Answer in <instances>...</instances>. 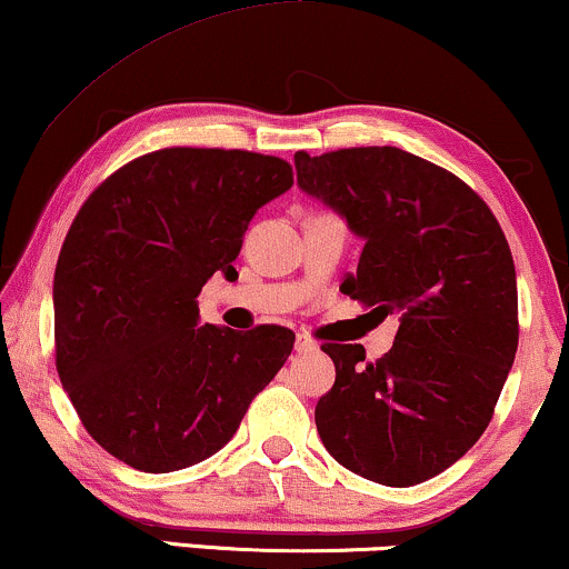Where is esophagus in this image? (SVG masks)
<instances>
[{
	"mask_svg": "<svg viewBox=\"0 0 569 569\" xmlns=\"http://www.w3.org/2000/svg\"><path fill=\"white\" fill-rule=\"evenodd\" d=\"M296 350L298 353H311V350H317V342H313L311 338H306V335H298Z\"/></svg>",
	"mask_w": 569,
	"mask_h": 569,
	"instance_id": "1",
	"label": "esophagus"
}]
</instances>
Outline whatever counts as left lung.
Returning a JSON list of instances; mask_svg holds the SVG:
<instances>
[{
    "label": "left lung",
    "instance_id": "left-lung-1",
    "mask_svg": "<svg viewBox=\"0 0 569 569\" xmlns=\"http://www.w3.org/2000/svg\"><path fill=\"white\" fill-rule=\"evenodd\" d=\"M298 184L363 237L340 290L401 327L382 359L325 342L332 390L317 403L321 443L342 467L392 488L459 461L493 419L515 363L517 277L486 200L398 147L296 152Z\"/></svg>",
    "mask_w": 569,
    "mask_h": 569
}]
</instances>
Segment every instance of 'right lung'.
Returning <instances> with one entry per match:
<instances>
[{
	"mask_svg": "<svg viewBox=\"0 0 569 569\" xmlns=\"http://www.w3.org/2000/svg\"><path fill=\"white\" fill-rule=\"evenodd\" d=\"M292 187L282 158L166 147L89 194L54 269V363L81 425L139 472L227 446L290 356L292 329L200 327L216 271L237 277L256 210Z\"/></svg>",
	"mask_w": 569,
	"mask_h": 569,
	"instance_id": "add662e5",
	"label": "right lung"
}]
</instances>
